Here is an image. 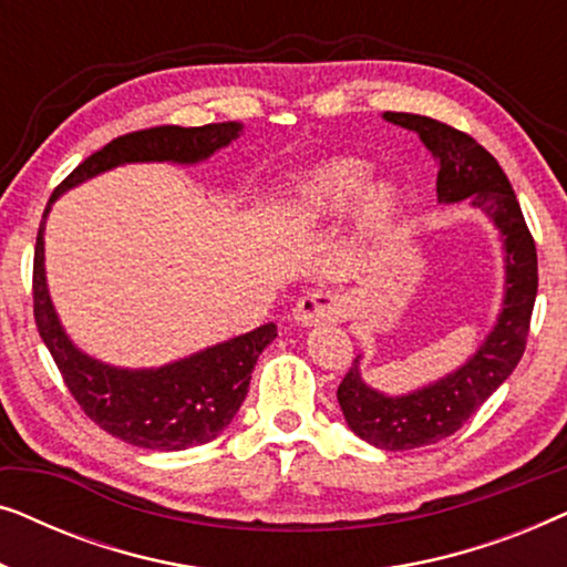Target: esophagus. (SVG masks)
<instances>
[{
    "mask_svg": "<svg viewBox=\"0 0 567 567\" xmlns=\"http://www.w3.org/2000/svg\"><path fill=\"white\" fill-rule=\"evenodd\" d=\"M346 317V305L330 291H307L293 307V322L297 324H320L340 322Z\"/></svg>",
    "mask_w": 567,
    "mask_h": 567,
    "instance_id": "esophagus-1",
    "label": "esophagus"
}]
</instances>
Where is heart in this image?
<instances>
[{"instance_id": "obj_1", "label": "heart", "mask_w": 567, "mask_h": 567, "mask_svg": "<svg viewBox=\"0 0 567 567\" xmlns=\"http://www.w3.org/2000/svg\"><path fill=\"white\" fill-rule=\"evenodd\" d=\"M369 177L371 165L363 159H338L315 169L297 185L293 216L301 224L336 219L359 197L355 219H359L361 235L369 239L384 237L400 216L402 193L390 181H377L367 186Z\"/></svg>"}]
</instances>
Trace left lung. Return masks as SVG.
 Segmentation results:
<instances>
[{
	"instance_id": "left-lung-1",
	"label": "left lung",
	"mask_w": 567,
	"mask_h": 567,
	"mask_svg": "<svg viewBox=\"0 0 567 567\" xmlns=\"http://www.w3.org/2000/svg\"><path fill=\"white\" fill-rule=\"evenodd\" d=\"M384 121L415 131L439 162V204L470 200L491 216L506 252L503 307L483 346L452 374L408 394H384L363 382L355 355L338 386V402L355 436L386 452L436 444L470 421L522 361L534 299H537V247L506 173L485 146L429 115L384 113Z\"/></svg>"
}]
</instances>
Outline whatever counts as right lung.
Segmentation results:
<instances>
[{
	"label": "right lung",
	"instance_id": "add662e5",
	"mask_svg": "<svg viewBox=\"0 0 567 567\" xmlns=\"http://www.w3.org/2000/svg\"><path fill=\"white\" fill-rule=\"evenodd\" d=\"M239 131L243 123L227 121L196 128L157 126L113 138L53 190L43 212L33 260V315L38 332L84 415L131 446L183 452L219 436L245 402L258 355L278 336L276 324H260L245 336L208 346L157 369H121L92 359L72 343L53 309L45 284V216L61 193L100 173L128 162L196 165L221 146H229Z\"/></svg>",
	"mask_w": 567,
	"mask_h": 567
}]
</instances>
